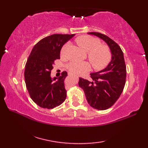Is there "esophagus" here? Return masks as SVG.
Here are the masks:
<instances>
[{"mask_svg": "<svg viewBox=\"0 0 148 148\" xmlns=\"http://www.w3.org/2000/svg\"><path fill=\"white\" fill-rule=\"evenodd\" d=\"M69 76H71V75H72L71 73H69Z\"/></svg>", "mask_w": 148, "mask_h": 148, "instance_id": "1", "label": "esophagus"}]
</instances>
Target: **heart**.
I'll list each match as a JSON object with an SVG mask.
<instances>
[{"mask_svg":"<svg viewBox=\"0 0 148 148\" xmlns=\"http://www.w3.org/2000/svg\"><path fill=\"white\" fill-rule=\"evenodd\" d=\"M78 46L88 53V57L93 67L96 70L104 68L109 64L111 58V51L108 46L100 45L99 39L90 36H81L76 39ZM68 43L63 46L61 49V55L65 54ZM67 68L72 73L81 74L88 71L90 68L89 63L86 62H71L67 65Z\"/></svg>","mask_w":148,"mask_h":148,"instance_id":"obj_1","label":"heart"}]
</instances>
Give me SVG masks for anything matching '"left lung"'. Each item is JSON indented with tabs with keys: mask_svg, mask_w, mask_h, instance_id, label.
I'll use <instances>...</instances> for the list:
<instances>
[{
	"mask_svg": "<svg viewBox=\"0 0 148 148\" xmlns=\"http://www.w3.org/2000/svg\"><path fill=\"white\" fill-rule=\"evenodd\" d=\"M103 40L111 50V60L106 68L90 74L92 80L79 78V86L84 91L90 106L106 110L114 104L123 90L126 80V65L120 47L109 37L98 32H88Z\"/></svg>",
	"mask_w": 148,
	"mask_h": 148,
	"instance_id": "obj_1",
	"label": "left lung"
}]
</instances>
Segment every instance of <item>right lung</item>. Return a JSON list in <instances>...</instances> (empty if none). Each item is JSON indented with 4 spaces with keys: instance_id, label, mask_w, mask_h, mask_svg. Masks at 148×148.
I'll return each instance as SVG.
<instances>
[{
    "instance_id": "right-lung-1",
    "label": "right lung",
    "mask_w": 148,
    "mask_h": 148,
    "mask_svg": "<svg viewBox=\"0 0 148 148\" xmlns=\"http://www.w3.org/2000/svg\"><path fill=\"white\" fill-rule=\"evenodd\" d=\"M75 34H53L41 39L34 46L25 69V81L30 98L37 106L53 109L65 101L67 91L64 80L67 72L51 77V71L60 59L62 46Z\"/></svg>"
}]
</instances>
